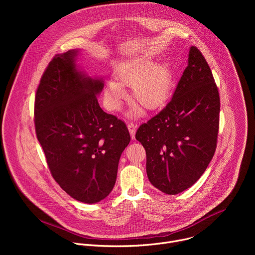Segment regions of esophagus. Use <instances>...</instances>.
<instances>
[{"instance_id":"1","label":"esophagus","mask_w":255,"mask_h":255,"mask_svg":"<svg viewBox=\"0 0 255 255\" xmlns=\"http://www.w3.org/2000/svg\"><path fill=\"white\" fill-rule=\"evenodd\" d=\"M128 127V130L130 132V135H131V138L132 139H135V132H136V129H137V125H135L134 123H129L127 125Z\"/></svg>"}]
</instances>
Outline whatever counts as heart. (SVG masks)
I'll return each mask as SVG.
<instances>
[{
  "label": "heart",
  "instance_id": "1",
  "mask_svg": "<svg viewBox=\"0 0 255 255\" xmlns=\"http://www.w3.org/2000/svg\"><path fill=\"white\" fill-rule=\"evenodd\" d=\"M116 81L108 82L105 101L110 111H119L125 99V87L133 88V98L143 108L156 110L165 105L171 96L174 78L170 65L155 63L150 57H138L118 64ZM135 116L139 111L133 112Z\"/></svg>",
  "mask_w": 255,
  "mask_h": 255
}]
</instances>
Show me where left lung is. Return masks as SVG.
I'll return each instance as SVG.
<instances>
[{
	"instance_id": "1",
	"label": "left lung",
	"mask_w": 255,
	"mask_h": 255,
	"mask_svg": "<svg viewBox=\"0 0 255 255\" xmlns=\"http://www.w3.org/2000/svg\"><path fill=\"white\" fill-rule=\"evenodd\" d=\"M220 97L202 52L190 48L172 99L135 138L146 151L150 183L167 195L192 187L212 160L219 131Z\"/></svg>"
}]
</instances>
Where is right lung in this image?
<instances>
[{"label":"right lung","mask_w":255,"mask_h":255,"mask_svg":"<svg viewBox=\"0 0 255 255\" xmlns=\"http://www.w3.org/2000/svg\"><path fill=\"white\" fill-rule=\"evenodd\" d=\"M78 53L49 62L36 92L34 123L56 183L75 200L95 204L112 192L131 138L123 121L102 110L97 97L104 81L80 69Z\"/></svg>","instance_id":"obj_1"}]
</instances>
